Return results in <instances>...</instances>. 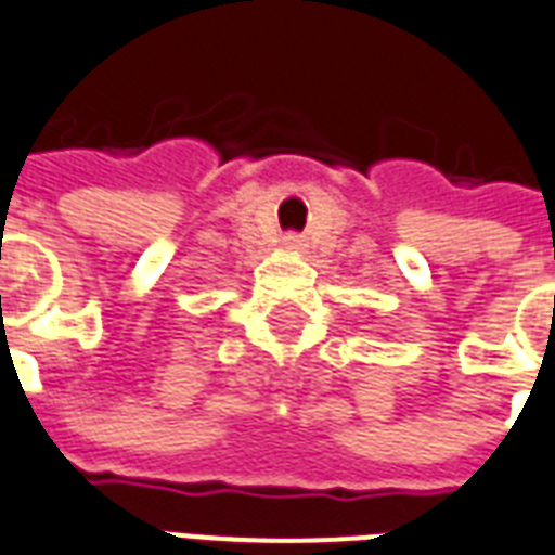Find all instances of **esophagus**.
I'll use <instances>...</instances> for the list:
<instances>
[{
	"instance_id": "obj_1",
	"label": "esophagus",
	"mask_w": 555,
	"mask_h": 555,
	"mask_svg": "<svg viewBox=\"0 0 555 555\" xmlns=\"http://www.w3.org/2000/svg\"><path fill=\"white\" fill-rule=\"evenodd\" d=\"M282 244H285V249H302L306 244H302V235H296V232H287L285 238H282Z\"/></svg>"
}]
</instances>
